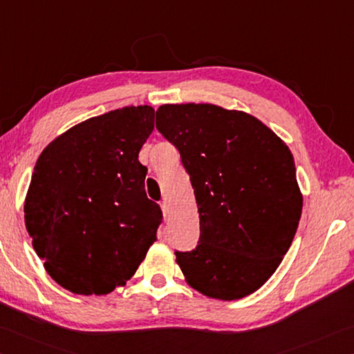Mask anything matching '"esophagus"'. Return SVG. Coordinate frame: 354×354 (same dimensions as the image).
<instances>
[{"instance_id": "esophagus-1", "label": "esophagus", "mask_w": 354, "mask_h": 354, "mask_svg": "<svg viewBox=\"0 0 354 354\" xmlns=\"http://www.w3.org/2000/svg\"><path fill=\"white\" fill-rule=\"evenodd\" d=\"M161 212H163L165 219L169 218V207H167L166 202H161Z\"/></svg>"}]
</instances>
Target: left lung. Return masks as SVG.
Here are the masks:
<instances>
[{
    "label": "left lung",
    "instance_id": "1",
    "mask_svg": "<svg viewBox=\"0 0 354 354\" xmlns=\"http://www.w3.org/2000/svg\"><path fill=\"white\" fill-rule=\"evenodd\" d=\"M157 129L180 152L199 208V245L176 252L185 280L209 299L253 294L299 227L303 196L292 152L258 118L214 104L160 105Z\"/></svg>",
    "mask_w": 354,
    "mask_h": 354
}]
</instances>
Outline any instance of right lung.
Here are the masks:
<instances>
[{
	"instance_id": "right-lung-1",
	"label": "right lung",
	"mask_w": 354,
	"mask_h": 354,
	"mask_svg": "<svg viewBox=\"0 0 354 354\" xmlns=\"http://www.w3.org/2000/svg\"><path fill=\"white\" fill-rule=\"evenodd\" d=\"M151 105L76 124L37 160L24 222L53 280L73 294L124 286L157 241L158 203L147 199L140 149L153 130Z\"/></svg>"
}]
</instances>
